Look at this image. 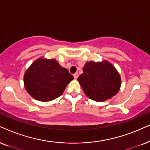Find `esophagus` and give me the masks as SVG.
Returning <instances> with one entry per match:
<instances>
[{"label":"esophagus","instance_id":"obj_1","mask_svg":"<svg viewBox=\"0 0 150 150\" xmlns=\"http://www.w3.org/2000/svg\"><path fill=\"white\" fill-rule=\"evenodd\" d=\"M73 77H74V78L76 79L77 78V77H78V73H75L73 75Z\"/></svg>","mask_w":150,"mask_h":150}]
</instances>
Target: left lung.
Masks as SVG:
<instances>
[{"instance_id":"obj_1","label":"left lung","mask_w":150,"mask_h":150,"mask_svg":"<svg viewBox=\"0 0 150 150\" xmlns=\"http://www.w3.org/2000/svg\"><path fill=\"white\" fill-rule=\"evenodd\" d=\"M77 81L85 95L97 102L106 101L115 96L121 86L120 74L107 60L86 62Z\"/></svg>"}]
</instances>
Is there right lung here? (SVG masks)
<instances>
[{
  "instance_id": "obj_1",
  "label": "right lung",
  "mask_w": 150,
  "mask_h": 150,
  "mask_svg": "<svg viewBox=\"0 0 150 150\" xmlns=\"http://www.w3.org/2000/svg\"><path fill=\"white\" fill-rule=\"evenodd\" d=\"M73 79V75L56 59L41 57L25 72L23 82L25 90L33 98L49 102L62 96Z\"/></svg>"
}]
</instances>
